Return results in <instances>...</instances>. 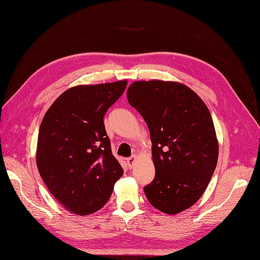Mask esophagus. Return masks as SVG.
<instances>
[{
  "label": "esophagus",
  "instance_id": "esophagus-1",
  "mask_svg": "<svg viewBox=\"0 0 260 260\" xmlns=\"http://www.w3.org/2000/svg\"><path fill=\"white\" fill-rule=\"evenodd\" d=\"M136 158H137L136 155H133V156H131V157L127 158V165H128L129 168H132L133 165H134V162H135Z\"/></svg>",
  "mask_w": 260,
  "mask_h": 260
}]
</instances>
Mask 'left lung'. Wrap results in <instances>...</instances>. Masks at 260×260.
I'll return each instance as SVG.
<instances>
[{
    "mask_svg": "<svg viewBox=\"0 0 260 260\" xmlns=\"http://www.w3.org/2000/svg\"><path fill=\"white\" fill-rule=\"evenodd\" d=\"M126 96L146 122L153 144L156 174L144 187L145 195L162 213H182L206 190L218 159L209 110L194 90L178 82L135 81Z\"/></svg>",
    "mask_w": 260,
    "mask_h": 260,
    "instance_id": "left-lung-1",
    "label": "left lung"
}]
</instances>
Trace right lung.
<instances>
[{
    "mask_svg": "<svg viewBox=\"0 0 260 260\" xmlns=\"http://www.w3.org/2000/svg\"><path fill=\"white\" fill-rule=\"evenodd\" d=\"M126 85L123 80L71 87L42 119L36 165L51 194L72 214L98 212L124 173L112 154L103 118Z\"/></svg>",
    "mask_w": 260,
    "mask_h": 260,
    "instance_id": "add662e5",
    "label": "right lung"
}]
</instances>
